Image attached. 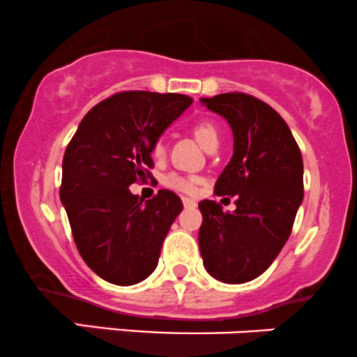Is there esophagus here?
Segmentation results:
<instances>
[{"mask_svg":"<svg viewBox=\"0 0 357 357\" xmlns=\"http://www.w3.org/2000/svg\"><path fill=\"white\" fill-rule=\"evenodd\" d=\"M182 203L185 208H196L197 203L194 199H189V197H182Z\"/></svg>","mask_w":357,"mask_h":357,"instance_id":"obj_1","label":"esophagus"}]
</instances>
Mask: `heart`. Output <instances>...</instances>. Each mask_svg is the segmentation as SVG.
I'll return each mask as SVG.
<instances>
[{
    "mask_svg": "<svg viewBox=\"0 0 357 357\" xmlns=\"http://www.w3.org/2000/svg\"><path fill=\"white\" fill-rule=\"evenodd\" d=\"M192 134H194V137L197 139V142H199L204 149H208L209 146L215 144V142H218V139H220L218 127H216L211 120H204V119L197 120V122L192 125ZM163 153H165L163 142L158 141L153 148V154L154 156H161ZM165 183H167L168 187H172V189L180 190V192L194 194L196 192L197 180L192 177H183V175L172 174L165 178Z\"/></svg>",
    "mask_w": 357,
    "mask_h": 357,
    "instance_id": "obj_1",
    "label": "heart"
}]
</instances>
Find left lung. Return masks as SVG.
<instances>
[{"mask_svg": "<svg viewBox=\"0 0 357 357\" xmlns=\"http://www.w3.org/2000/svg\"><path fill=\"white\" fill-rule=\"evenodd\" d=\"M227 120L234 156L215 183L218 196H235V211L199 203V249L204 268L225 284L259 277L287 242L303 203V156L285 120L244 93L201 98Z\"/></svg>", "mask_w": 357, "mask_h": 357, "instance_id": "1", "label": "left lung"}]
</instances>
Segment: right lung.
Wrapping results in <instances>:
<instances>
[{
	"label": "right lung",
	"instance_id": "1",
	"mask_svg": "<svg viewBox=\"0 0 357 357\" xmlns=\"http://www.w3.org/2000/svg\"><path fill=\"white\" fill-rule=\"evenodd\" d=\"M190 105L185 94H113L84 116L65 149L60 199L73 241L87 266L109 284L148 278L182 211L172 190H158L144 203L128 187L153 178L154 144Z\"/></svg>",
	"mask_w": 357,
	"mask_h": 357
}]
</instances>
